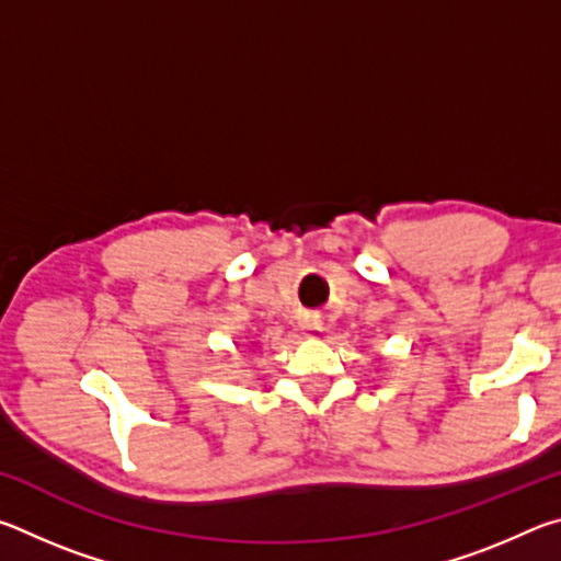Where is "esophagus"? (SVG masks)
<instances>
[{
	"label": "esophagus",
	"mask_w": 561,
	"mask_h": 561,
	"mask_svg": "<svg viewBox=\"0 0 561 561\" xmlns=\"http://www.w3.org/2000/svg\"><path fill=\"white\" fill-rule=\"evenodd\" d=\"M301 329L307 331V336H311V339H317V336H321L324 334V321H321V317L317 314V311H307V314L301 317Z\"/></svg>",
	"instance_id": "1"
}]
</instances>
